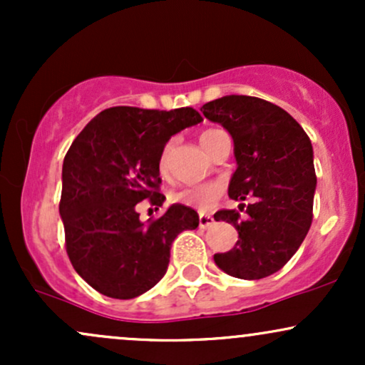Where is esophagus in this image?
Instances as JSON below:
<instances>
[{"mask_svg": "<svg viewBox=\"0 0 365 365\" xmlns=\"http://www.w3.org/2000/svg\"><path fill=\"white\" fill-rule=\"evenodd\" d=\"M215 225V217L209 215H200L199 216V226L200 228H211Z\"/></svg>", "mask_w": 365, "mask_h": 365, "instance_id": "1", "label": "esophagus"}]
</instances>
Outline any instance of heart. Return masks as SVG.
<instances>
[{
    "mask_svg": "<svg viewBox=\"0 0 365 365\" xmlns=\"http://www.w3.org/2000/svg\"><path fill=\"white\" fill-rule=\"evenodd\" d=\"M215 132H217V130H206V132L200 135V142L206 140L207 137ZM173 148H175V139H171L166 142L165 148L161 149V154H159V161H158L159 173L161 175H168ZM220 195H221V185H217V183H202V185L178 188V190L171 192L170 199L173 200V202L182 204V206L194 207L197 211H207V209L215 206V202Z\"/></svg>",
    "mask_w": 365,
    "mask_h": 365,
    "instance_id": "obj_1",
    "label": "heart"
}]
</instances>
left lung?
Listing matches in <instances>:
<instances>
[{"label":"left lung","instance_id":"1","mask_svg":"<svg viewBox=\"0 0 365 365\" xmlns=\"http://www.w3.org/2000/svg\"><path fill=\"white\" fill-rule=\"evenodd\" d=\"M233 139L237 170L228 185L235 209H221L216 221L235 226L232 250L215 254L226 274L261 279L276 273L302 245L312 223L316 170L311 139L283 108L252 98L225 96L200 108Z\"/></svg>","mask_w":365,"mask_h":365}]
</instances>
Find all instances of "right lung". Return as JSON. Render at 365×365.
Returning <instances> with one entry per match:
<instances>
[{
    "instance_id": "obj_1",
    "label": "right lung",
    "mask_w": 365,
    "mask_h": 365,
    "mask_svg": "<svg viewBox=\"0 0 365 365\" xmlns=\"http://www.w3.org/2000/svg\"><path fill=\"white\" fill-rule=\"evenodd\" d=\"M202 121L194 108L171 111L108 108L72 142L61 171L60 215L66 254L94 290L128 300L156 284L168 269L170 249L199 215L173 204L142 223L137 204L161 207L159 154L171 135Z\"/></svg>"
}]
</instances>
